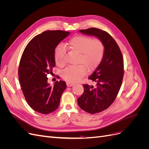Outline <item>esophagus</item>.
Wrapping results in <instances>:
<instances>
[{"mask_svg":"<svg viewBox=\"0 0 149 149\" xmlns=\"http://www.w3.org/2000/svg\"><path fill=\"white\" fill-rule=\"evenodd\" d=\"M66 85H67V86L71 87V86H72L74 85V83H70V82H66Z\"/></svg>","mask_w":149,"mask_h":149,"instance_id":"34e87169","label":"esophagus"}]
</instances>
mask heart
I'll return each instance as SVG.
<instances>
[{
    "label": "heart",
    "mask_w": 149,
    "mask_h": 149,
    "mask_svg": "<svg viewBox=\"0 0 149 149\" xmlns=\"http://www.w3.org/2000/svg\"><path fill=\"white\" fill-rule=\"evenodd\" d=\"M68 45L73 50L79 54L78 63L84 65L70 66L61 72V76L64 79L70 83L78 81L86 73V68L91 70L101 61L104 46L101 40L92 39L85 36H77L71 39ZM55 60L57 65L63 66L65 64L66 48L60 44L55 50Z\"/></svg>",
    "instance_id": "heart-1"
}]
</instances>
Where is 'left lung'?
Listing matches in <instances>:
<instances>
[{
    "instance_id": "obj_1",
    "label": "left lung",
    "mask_w": 149,
    "mask_h": 149,
    "mask_svg": "<svg viewBox=\"0 0 149 149\" xmlns=\"http://www.w3.org/2000/svg\"><path fill=\"white\" fill-rule=\"evenodd\" d=\"M79 31L97 37L104 46L101 63L88 78L96 86L83 84L84 93L78 98L81 109L93 114L107 109L118 96L124 76V60L118 44L106 31L96 28Z\"/></svg>"
}]
</instances>
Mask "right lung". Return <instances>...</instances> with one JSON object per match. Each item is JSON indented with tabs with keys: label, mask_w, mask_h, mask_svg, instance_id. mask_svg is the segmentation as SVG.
Instances as JSON below:
<instances>
[{
	"label": "right lung",
	"mask_w": 149,
	"mask_h": 149,
	"mask_svg": "<svg viewBox=\"0 0 149 149\" xmlns=\"http://www.w3.org/2000/svg\"><path fill=\"white\" fill-rule=\"evenodd\" d=\"M69 31L47 30L35 37L26 46L19 68L21 88L28 104L36 112L48 114L59 106L61 94L66 88L63 81L53 86L47 74L55 66V50L69 35Z\"/></svg>",
	"instance_id": "obj_1"
}]
</instances>
